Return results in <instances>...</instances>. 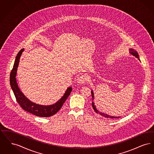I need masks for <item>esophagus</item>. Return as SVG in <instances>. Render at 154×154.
<instances>
[{"label": "esophagus", "mask_w": 154, "mask_h": 154, "mask_svg": "<svg viewBox=\"0 0 154 154\" xmlns=\"http://www.w3.org/2000/svg\"><path fill=\"white\" fill-rule=\"evenodd\" d=\"M87 81V77L85 74H81L77 77V82L80 84H84Z\"/></svg>", "instance_id": "1"}]
</instances>
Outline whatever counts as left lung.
I'll return each instance as SVG.
<instances>
[{
	"instance_id": "obj_1",
	"label": "left lung",
	"mask_w": 154,
	"mask_h": 154,
	"mask_svg": "<svg viewBox=\"0 0 154 154\" xmlns=\"http://www.w3.org/2000/svg\"><path fill=\"white\" fill-rule=\"evenodd\" d=\"M129 53L133 55V56H134L135 57H136L138 59L140 60L139 55L137 53V52L136 51H135L134 50L131 48L129 49ZM91 94H92V107H93V109L95 110L96 113L100 114V116H102L103 117H104L105 118H111V119H114V118H120L121 117H114V116H111L109 115H107L106 114H104L103 112H100L99 110H97V109L96 108V106H95V103L94 102V92L93 91H91Z\"/></svg>"
}]
</instances>
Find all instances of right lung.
Listing matches in <instances>:
<instances>
[{"mask_svg":"<svg viewBox=\"0 0 154 154\" xmlns=\"http://www.w3.org/2000/svg\"><path fill=\"white\" fill-rule=\"evenodd\" d=\"M23 48L18 53L16 58L15 60L13 68L11 70L10 75V83L11 89L14 92L15 97L16 98L17 102L22 107L23 110L35 115L38 117H49L55 114L59 110L61 109L64 102L66 101V99L70 95L72 88L69 87L67 89L64 95L57 102L52 105L50 106H43L36 104L35 103L30 101L20 91L18 86L16 80V74L17 71V67L20 62V58L21 56L22 52L23 51Z\"/></svg>","mask_w":154,"mask_h":154,"instance_id":"right-lung-1","label":"right lung"}]
</instances>
